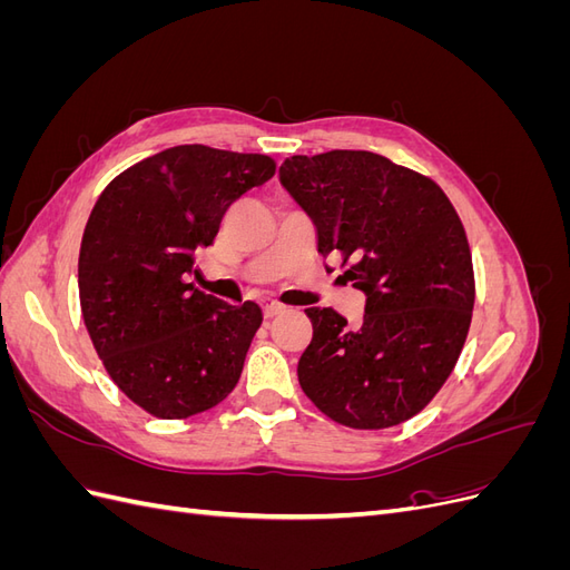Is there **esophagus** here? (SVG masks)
Wrapping results in <instances>:
<instances>
[{
    "mask_svg": "<svg viewBox=\"0 0 570 570\" xmlns=\"http://www.w3.org/2000/svg\"><path fill=\"white\" fill-rule=\"evenodd\" d=\"M283 304L281 302H266L264 304V318H273V316H278V314H283Z\"/></svg>",
    "mask_w": 570,
    "mask_h": 570,
    "instance_id": "esophagus-1",
    "label": "esophagus"
}]
</instances>
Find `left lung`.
Instances as JSON below:
<instances>
[{"label":"left lung","mask_w":570,"mask_h":570,"mask_svg":"<svg viewBox=\"0 0 570 570\" xmlns=\"http://www.w3.org/2000/svg\"><path fill=\"white\" fill-rule=\"evenodd\" d=\"M281 183L314 220L318 254L340 258L344 281L366 292L356 331L331 306L306 308L304 394L354 430L413 419L452 375L473 316V258L450 197L428 176L354 149L289 157Z\"/></svg>","instance_id":"left-lung-1"}]
</instances>
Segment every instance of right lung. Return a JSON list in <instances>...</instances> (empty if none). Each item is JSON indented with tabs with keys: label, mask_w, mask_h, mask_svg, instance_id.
<instances>
[{
	"label": "right lung",
	"mask_w": 570,
	"mask_h": 570,
	"mask_svg": "<svg viewBox=\"0 0 570 570\" xmlns=\"http://www.w3.org/2000/svg\"><path fill=\"white\" fill-rule=\"evenodd\" d=\"M273 176L266 154L180 145L126 168L95 202L78 256L82 321L116 387L149 416L189 419L235 390L262 308L187 278L230 204Z\"/></svg>",
	"instance_id": "right-lung-1"
}]
</instances>
